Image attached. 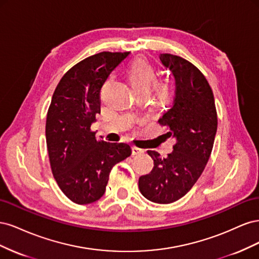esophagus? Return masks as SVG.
Wrapping results in <instances>:
<instances>
[{
	"mask_svg": "<svg viewBox=\"0 0 259 259\" xmlns=\"http://www.w3.org/2000/svg\"><path fill=\"white\" fill-rule=\"evenodd\" d=\"M132 152H133V154L136 155V154H139V153L144 152V150H143V149H140V148L136 147V146H133V147H132Z\"/></svg>",
	"mask_w": 259,
	"mask_h": 259,
	"instance_id": "esophagus-1",
	"label": "esophagus"
}]
</instances>
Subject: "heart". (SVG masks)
<instances>
[{"instance_id": "heart-1", "label": "heart", "mask_w": 259, "mask_h": 259, "mask_svg": "<svg viewBox=\"0 0 259 259\" xmlns=\"http://www.w3.org/2000/svg\"><path fill=\"white\" fill-rule=\"evenodd\" d=\"M127 76L132 85L140 93H147L152 84L160 95H166L169 91V85L166 81H155V68L144 58H138L131 62L127 68Z\"/></svg>"}]
</instances>
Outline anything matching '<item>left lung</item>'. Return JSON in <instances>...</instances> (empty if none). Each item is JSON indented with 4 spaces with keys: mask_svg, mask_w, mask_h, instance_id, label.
<instances>
[{
    "mask_svg": "<svg viewBox=\"0 0 259 259\" xmlns=\"http://www.w3.org/2000/svg\"><path fill=\"white\" fill-rule=\"evenodd\" d=\"M160 59L173 73L176 91L173 105L158 122L176 143L166 158L155 150L147 151L154 165L139 177L138 187L149 201L168 204L183 198L204 169L215 140L217 111L213 91L197 67L171 54H160Z\"/></svg>",
    "mask_w": 259,
    "mask_h": 259,
    "instance_id": "obj_1",
    "label": "left lung"
}]
</instances>
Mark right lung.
Segmentation results:
<instances>
[{
    "label": "right lung",
    "mask_w": 259,
    "mask_h": 259,
    "mask_svg": "<svg viewBox=\"0 0 259 259\" xmlns=\"http://www.w3.org/2000/svg\"><path fill=\"white\" fill-rule=\"evenodd\" d=\"M130 52H101L81 60L61 77L46 116L52 173L66 197L90 204L103 197L109 174L131 155L127 144L96 139L91 130L100 113V91Z\"/></svg>",
    "instance_id": "1"
}]
</instances>
